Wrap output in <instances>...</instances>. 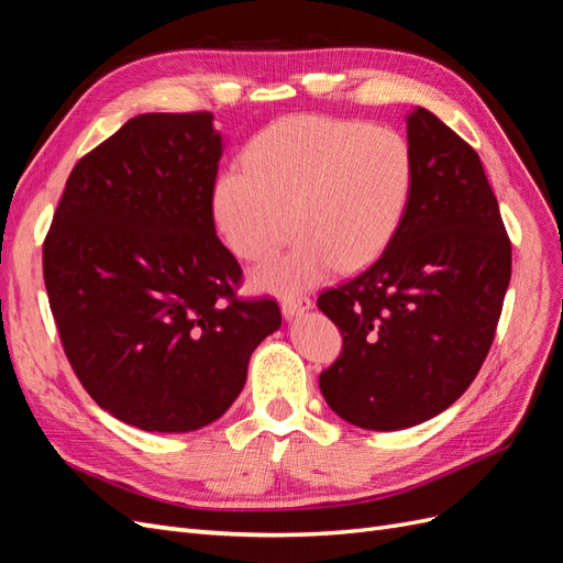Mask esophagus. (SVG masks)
Here are the masks:
<instances>
[{
    "mask_svg": "<svg viewBox=\"0 0 563 563\" xmlns=\"http://www.w3.org/2000/svg\"><path fill=\"white\" fill-rule=\"evenodd\" d=\"M310 308H312V298L310 296H284L282 298V312L288 319H294V317H298L300 312L310 310Z\"/></svg>",
    "mask_w": 563,
    "mask_h": 563,
    "instance_id": "1",
    "label": "esophagus"
}]
</instances>
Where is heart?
Returning <instances> with one entry per match:
<instances>
[{
	"mask_svg": "<svg viewBox=\"0 0 563 563\" xmlns=\"http://www.w3.org/2000/svg\"><path fill=\"white\" fill-rule=\"evenodd\" d=\"M244 168L213 183V223L225 246L258 263L294 228L300 244L255 269L267 291H296L335 267L376 263L395 240L416 187V157L404 135L356 119L291 114L253 135Z\"/></svg>",
	"mask_w": 563,
	"mask_h": 563,
	"instance_id": "heart-1",
	"label": "heart"
}]
</instances>
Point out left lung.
<instances>
[{
  "mask_svg": "<svg viewBox=\"0 0 563 563\" xmlns=\"http://www.w3.org/2000/svg\"><path fill=\"white\" fill-rule=\"evenodd\" d=\"M408 145L416 187L397 236L317 298L343 335L321 395L378 432L434 418L472 385L512 277V244L474 147L424 108L408 117Z\"/></svg>",
  "mask_w": 563,
  "mask_h": 563,
  "instance_id": "8db88e82",
  "label": "left lung"
}]
</instances>
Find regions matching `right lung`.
Instances as JSON below:
<instances>
[{"instance_id":"obj_1","label":"right lung","mask_w":563,"mask_h":563,"mask_svg":"<svg viewBox=\"0 0 563 563\" xmlns=\"http://www.w3.org/2000/svg\"><path fill=\"white\" fill-rule=\"evenodd\" d=\"M211 112L129 119L84 155L44 240L60 345L91 399L147 432H190L240 395L251 352L279 329L275 298H240L211 192Z\"/></svg>"}]
</instances>
